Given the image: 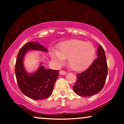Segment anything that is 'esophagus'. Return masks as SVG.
Listing matches in <instances>:
<instances>
[{
	"label": "esophagus",
	"mask_w": 124,
	"mask_h": 124,
	"mask_svg": "<svg viewBox=\"0 0 124 124\" xmlns=\"http://www.w3.org/2000/svg\"><path fill=\"white\" fill-rule=\"evenodd\" d=\"M67 74V73H66V72H65V71L64 70H60V75H65V74Z\"/></svg>",
	"instance_id": "obj_1"
}]
</instances>
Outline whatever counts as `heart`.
I'll list each match as a JSON object with an SVG mask.
<instances>
[{
    "label": "heart",
    "mask_w": 124,
    "mask_h": 124,
    "mask_svg": "<svg viewBox=\"0 0 124 124\" xmlns=\"http://www.w3.org/2000/svg\"><path fill=\"white\" fill-rule=\"evenodd\" d=\"M95 54L92 44L79 39H71L61 42L58 50H52L50 56L58 65H62L68 58V64L71 69L80 72L89 67Z\"/></svg>",
    "instance_id": "b5f03b06"
}]
</instances>
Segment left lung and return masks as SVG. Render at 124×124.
Here are the masks:
<instances>
[{"label": "left lung", "instance_id": "8db88e82", "mask_svg": "<svg viewBox=\"0 0 124 124\" xmlns=\"http://www.w3.org/2000/svg\"><path fill=\"white\" fill-rule=\"evenodd\" d=\"M98 58L89 68L77 74V81L73 87L76 94L87 97L100 92L103 88L108 74L106 54L101 46H98Z\"/></svg>", "mask_w": 124, "mask_h": 124}]
</instances>
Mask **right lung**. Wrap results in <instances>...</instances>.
<instances>
[{"mask_svg": "<svg viewBox=\"0 0 124 124\" xmlns=\"http://www.w3.org/2000/svg\"><path fill=\"white\" fill-rule=\"evenodd\" d=\"M30 50L47 52V49L37 42H29L18 52L15 65V74L18 87L25 95L34 100L48 98L51 95L59 70L46 69L40 62L33 73H28L23 64L25 55Z\"/></svg>", "mask_w": 124, "mask_h": 124, "instance_id": "add662e5", "label": "right lung"}]
</instances>
